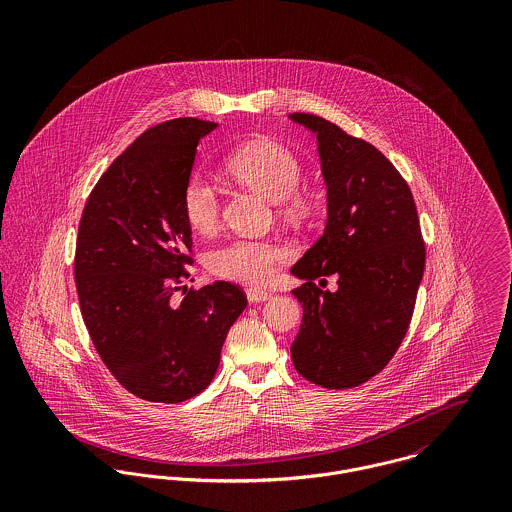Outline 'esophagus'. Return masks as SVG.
<instances>
[{"label": "esophagus", "instance_id": "1", "mask_svg": "<svg viewBox=\"0 0 512 512\" xmlns=\"http://www.w3.org/2000/svg\"><path fill=\"white\" fill-rule=\"evenodd\" d=\"M246 297L250 303H262V301H268L272 297V293L266 292V290H256V288H250L246 292Z\"/></svg>", "mask_w": 512, "mask_h": 512}]
</instances>
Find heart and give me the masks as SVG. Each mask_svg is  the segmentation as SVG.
Instances as JSON below:
<instances>
[{
  "label": "heart",
  "instance_id": "1",
  "mask_svg": "<svg viewBox=\"0 0 512 512\" xmlns=\"http://www.w3.org/2000/svg\"><path fill=\"white\" fill-rule=\"evenodd\" d=\"M226 171L238 183L258 191L293 219H303L313 207V195L299 187L303 167L290 147L260 138L234 149L226 159ZM181 209L185 220L197 232H209L220 217V195L217 187L199 173H193L181 193ZM288 256L286 248L272 240L232 238L209 252V270L230 282L264 286L268 284L280 262Z\"/></svg>",
  "mask_w": 512,
  "mask_h": 512
}]
</instances>
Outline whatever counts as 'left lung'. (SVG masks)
<instances>
[{
	"label": "left lung",
	"instance_id": "8db88e82",
	"mask_svg": "<svg viewBox=\"0 0 512 512\" xmlns=\"http://www.w3.org/2000/svg\"><path fill=\"white\" fill-rule=\"evenodd\" d=\"M290 118L317 136L327 185L323 236L292 268L303 280L292 292L303 307L293 366L323 388H355L406 337L426 266L418 211L408 183L372 144L313 114ZM327 275L338 278L335 293L318 288Z\"/></svg>",
	"mask_w": 512,
	"mask_h": 512
}]
</instances>
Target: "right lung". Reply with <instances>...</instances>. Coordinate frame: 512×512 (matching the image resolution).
<instances>
[{
    "mask_svg": "<svg viewBox=\"0 0 512 512\" xmlns=\"http://www.w3.org/2000/svg\"><path fill=\"white\" fill-rule=\"evenodd\" d=\"M215 128L175 118L146 130L102 173L78 224L74 280L84 325L112 376L147 402L203 392L248 303L230 282L173 301L193 264L181 193L201 138Z\"/></svg>",
    "mask_w": 512,
    "mask_h": 512,
    "instance_id": "obj_1",
    "label": "right lung"
}]
</instances>
